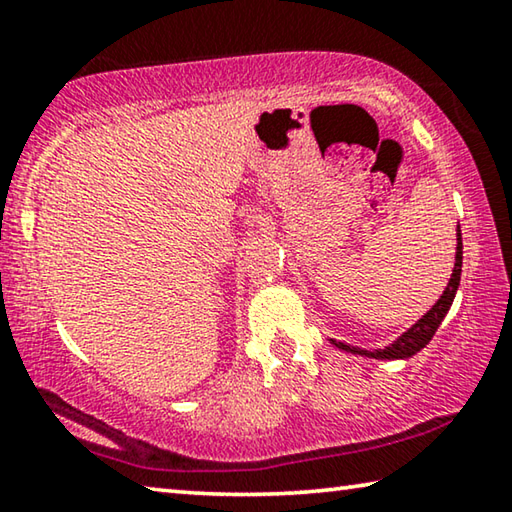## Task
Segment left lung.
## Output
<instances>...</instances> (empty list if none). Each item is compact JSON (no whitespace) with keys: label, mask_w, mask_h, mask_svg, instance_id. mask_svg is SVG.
Segmentation results:
<instances>
[{"label":"left lung","mask_w":512,"mask_h":512,"mask_svg":"<svg viewBox=\"0 0 512 512\" xmlns=\"http://www.w3.org/2000/svg\"><path fill=\"white\" fill-rule=\"evenodd\" d=\"M461 268H463V239H461V228H456V259H454L452 277H449L443 296L436 300V305H433L427 314H424L420 320H415V323L406 329L404 334L397 336L393 343H388V345H384V348H377V350L357 348V345H350L345 341H334V339H327V341L332 343L334 348L350 352V354H359V357H366V359L397 361V359L415 357V354H418L422 348H427L429 341L433 339V334H436V329L440 327L443 318L447 316L449 307H452L456 291H458V284H461Z\"/></svg>","instance_id":"1"}]
</instances>
